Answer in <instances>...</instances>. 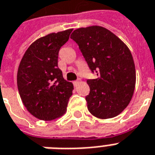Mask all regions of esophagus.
Masks as SVG:
<instances>
[{"instance_id": "1", "label": "esophagus", "mask_w": 155, "mask_h": 155, "mask_svg": "<svg viewBox=\"0 0 155 155\" xmlns=\"http://www.w3.org/2000/svg\"><path fill=\"white\" fill-rule=\"evenodd\" d=\"M79 83H80V81H79V80H75V81L73 82V85L75 86V87H76V86L79 84Z\"/></svg>"}]
</instances>
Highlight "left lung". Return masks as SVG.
I'll list each match as a JSON object with an SVG mask.
<instances>
[{"mask_svg": "<svg viewBox=\"0 0 155 155\" xmlns=\"http://www.w3.org/2000/svg\"><path fill=\"white\" fill-rule=\"evenodd\" d=\"M70 38L78 44L91 71L98 76L87 81L88 110L100 119L117 116L129 104L136 85V68L129 49L100 26L76 29Z\"/></svg>", "mask_w": 155, "mask_h": 155, "instance_id": "8db88e82", "label": "left lung"}]
</instances>
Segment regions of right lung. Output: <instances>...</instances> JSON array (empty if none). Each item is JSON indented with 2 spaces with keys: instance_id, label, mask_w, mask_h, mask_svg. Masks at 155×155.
Listing matches in <instances>:
<instances>
[{
  "instance_id": "add662e5",
  "label": "right lung",
  "mask_w": 155,
  "mask_h": 155,
  "mask_svg": "<svg viewBox=\"0 0 155 155\" xmlns=\"http://www.w3.org/2000/svg\"><path fill=\"white\" fill-rule=\"evenodd\" d=\"M72 29L51 33L34 41L25 52L17 72V86L30 114L43 120L61 117L67 110L73 84L63 78L58 53Z\"/></svg>"
}]
</instances>
